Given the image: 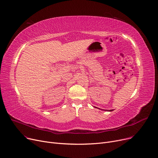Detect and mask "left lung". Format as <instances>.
<instances>
[{"label":"left lung","mask_w":158,"mask_h":158,"mask_svg":"<svg viewBox=\"0 0 158 158\" xmlns=\"http://www.w3.org/2000/svg\"><path fill=\"white\" fill-rule=\"evenodd\" d=\"M112 110H109V111H112Z\"/></svg>","instance_id":"left-lung-1"}]
</instances>
